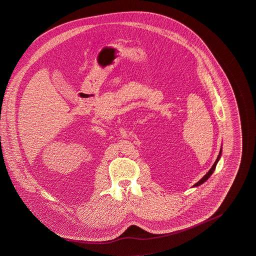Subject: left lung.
Returning a JSON list of instances; mask_svg holds the SVG:
<instances>
[{
    "label": "left lung",
    "mask_w": 256,
    "mask_h": 256,
    "mask_svg": "<svg viewBox=\"0 0 256 256\" xmlns=\"http://www.w3.org/2000/svg\"><path fill=\"white\" fill-rule=\"evenodd\" d=\"M220 156H222V148L220 150V152H219V156H218V158H217V159H216V161H215V163L213 164V166L211 167V169L210 170H208L206 174L200 180H198V182L196 183V184H194L193 185V187H196V186H200V184H202L204 182H206L207 180L211 176V174H213V172L215 170V168H216V165H217V163H218V161L220 160Z\"/></svg>",
    "instance_id": "8db88e82"
}]
</instances>
